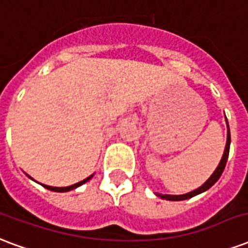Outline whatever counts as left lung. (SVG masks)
Instances as JSON below:
<instances>
[{
	"label": "left lung",
	"mask_w": 248,
	"mask_h": 248,
	"mask_svg": "<svg viewBox=\"0 0 248 248\" xmlns=\"http://www.w3.org/2000/svg\"><path fill=\"white\" fill-rule=\"evenodd\" d=\"M229 150H230V131H229V125H228V141H226V148H225V152H223L222 159L219 162L218 167L216 169V171L212 174L209 179L206 180L205 183L202 184V187L197 188L192 192H188L186 195H161V193H157V196H159L163 200H171V202H179V200H186V199H191V197L196 196L199 193L204 192L206 189H209L213 184L219 179V176L223 172V169L226 166V162H228V157H229Z\"/></svg>",
	"instance_id": "8db88e82"
}]
</instances>
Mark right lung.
<instances>
[{"label": "right lung", "mask_w": 248, "mask_h": 248, "mask_svg": "<svg viewBox=\"0 0 248 248\" xmlns=\"http://www.w3.org/2000/svg\"><path fill=\"white\" fill-rule=\"evenodd\" d=\"M93 176V175H91ZM91 176H89V178H86V179L81 180V182H78V183L73 184V186H69V187H51V186H44V187L46 188V189H51V191H55V192H68V191H70V189H74V188L79 187V186H82L83 183H86L87 180L91 179Z\"/></svg>", "instance_id": "obj_1"}]
</instances>
